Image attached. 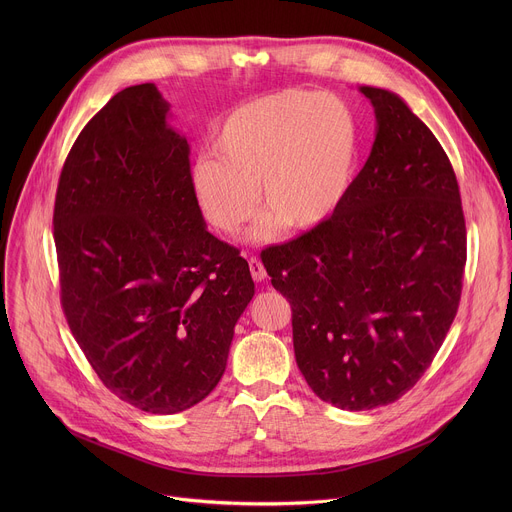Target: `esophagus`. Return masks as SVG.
<instances>
[{"label": "esophagus", "mask_w": 512, "mask_h": 512, "mask_svg": "<svg viewBox=\"0 0 512 512\" xmlns=\"http://www.w3.org/2000/svg\"><path fill=\"white\" fill-rule=\"evenodd\" d=\"M249 271H251V277L255 281H265L267 279V271L263 267V263L257 259V257H251L249 259Z\"/></svg>", "instance_id": "esophagus-1"}]
</instances>
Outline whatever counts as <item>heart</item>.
<instances>
[{
	"instance_id": "1",
	"label": "heart",
	"mask_w": 512,
	"mask_h": 512,
	"mask_svg": "<svg viewBox=\"0 0 512 512\" xmlns=\"http://www.w3.org/2000/svg\"><path fill=\"white\" fill-rule=\"evenodd\" d=\"M214 158L192 166L190 182L206 221L237 233L257 210L253 231L271 243L279 227L312 231L344 202L358 164V123L334 95L283 91L245 103L218 123Z\"/></svg>"
}]
</instances>
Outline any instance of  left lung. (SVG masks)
<instances>
[{
    "label": "left lung",
    "mask_w": 512,
    "mask_h": 512,
    "mask_svg": "<svg viewBox=\"0 0 512 512\" xmlns=\"http://www.w3.org/2000/svg\"><path fill=\"white\" fill-rule=\"evenodd\" d=\"M377 135L328 223L267 247L261 261L291 306L296 362L348 411L403 397L440 350L462 296L466 221L454 168L401 97L360 87Z\"/></svg>",
    "instance_id": "left-lung-1"
}]
</instances>
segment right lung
I'll return each instance as SVG.
<instances>
[{"label": "right lung", "instance_id": "right-lung-1", "mask_svg": "<svg viewBox=\"0 0 512 512\" xmlns=\"http://www.w3.org/2000/svg\"><path fill=\"white\" fill-rule=\"evenodd\" d=\"M168 111L154 83L117 93L72 143L52 218L72 336L111 393L156 415L218 385L255 296L239 249L206 231Z\"/></svg>", "mask_w": 512, "mask_h": 512}]
</instances>
